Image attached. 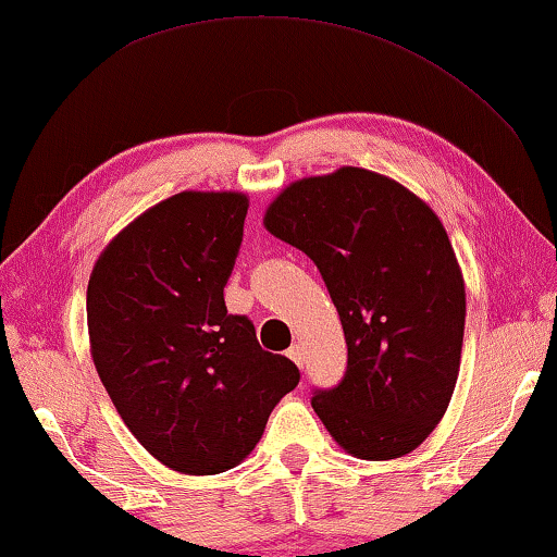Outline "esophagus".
<instances>
[{"instance_id": "34e87169", "label": "esophagus", "mask_w": 557, "mask_h": 557, "mask_svg": "<svg viewBox=\"0 0 557 557\" xmlns=\"http://www.w3.org/2000/svg\"><path fill=\"white\" fill-rule=\"evenodd\" d=\"M287 358L293 360L295 366H300V368H302V360H305V356H302V348H300V346H289V348H287Z\"/></svg>"}]
</instances>
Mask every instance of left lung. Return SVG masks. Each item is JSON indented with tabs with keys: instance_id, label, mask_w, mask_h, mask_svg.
<instances>
[{
	"instance_id": "1",
	"label": "left lung",
	"mask_w": 557,
	"mask_h": 557,
	"mask_svg": "<svg viewBox=\"0 0 557 557\" xmlns=\"http://www.w3.org/2000/svg\"><path fill=\"white\" fill-rule=\"evenodd\" d=\"M264 230L318 264L346 333V375L312 396L320 421L358 459L417 449L451 401L467 315L434 209L394 178L341 166L285 186Z\"/></svg>"
}]
</instances>
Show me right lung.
Segmentation results:
<instances>
[{"mask_svg": "<svg viewBox=\"0 0 557 557\" xmlns=\"http://www.w3.org/2000/svg\"><path fill=\"white\" fill-rule=\"evenodd\" d=\"M247 207L242 191L174 194L115 234L90 272L100 381L144 449L182 474L245 461L300 381L245 315L226 312Z\"/></svg>", "mask_w": 557, "mask_h": 557, "instance_id": "right-lung-1", "label": "right lung"}]
</instances>
